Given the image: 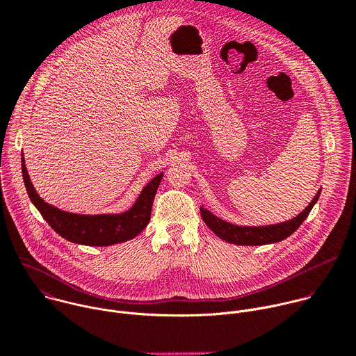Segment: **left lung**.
<instances>
[{
    "mask_svg": "<svg viewBox=\"0 0 356 356\" xmlns=\"http://www.w3.org/2000/svg\"><path fill=\"white\" fill-rule=\"evenodd\" d=\"M321 188L317 191L310 204L304 209L297 217L287 220L284 222L272 224V225H261V227H248V225H235L228 221H224L214 216L204 206L200 207V213L207 227L221 239L235 243V245H246V246H258L266 243H276L287 236H290L310 214L312 209L320 197Z\"/></svg>",
    "mask_w": 356,
    "mask_h": 356,
    "instance_id": "1",
    "label": "left lung"
}]
</instances>
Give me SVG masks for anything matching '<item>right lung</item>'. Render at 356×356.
Listing matches in <instances>:
<instances>
[{"mask_svg":"<svg viewBox=\"0 0 356 356\" xmlns=\"http://www.w3.org/2000/svg\"><path fill=\"white\" fill-rule=\"evenodd\" d=\"M22 177L33 206L38 209V211L42 214L46 222L60 236L79 245L110 246L135 238L149 224L152 204H154V198L163 177V173H159L142 188L140 194L138 195L136 201L129 210L120 214L97 216L67 213L59 210L52 204H47L44 200L39 197L29 179L24 154Z\"/></svg>","mask_w":356,"mask_h":356,"instance_id":"right-lung-1","label":"right lung"}]
</instances>
